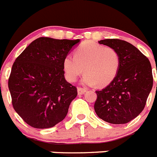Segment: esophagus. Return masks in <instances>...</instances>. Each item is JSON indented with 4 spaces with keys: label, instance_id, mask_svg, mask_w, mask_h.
<instances>
[{
    "label": "esophagus",
    "instance_id": "esophagus-1",
    "mask_svg": "<svg viewBox=\"0 0 157 157\" xmlns=\"http://www.w3.org/2000/svg\"><path fill=\"white\" fill-rule=\"evenodd\" d=\"M86 89L83 88V87H78V95H82L86 92Z\"/></svg>",
    "mask_w": 157,
    "mask_h": 157
}]
</instances>
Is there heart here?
I'll return each instance as SVG.
<instances>
[{
  "mask_svg": "<svg viewBox=\"0 0 157 157\" xmlns=\"http://www.w3.org/2000/svg\"><path fill=\"white\" fill-rule=\"evenodd\" d=\"M121 59L115 48L86 41L75 51V57L67 54L63 59V70L66 79L75 82L84 71L82 82L105 86L110 84L118 74Z\"/></svg>",
  "mask_w": 157,
  "mask_h": 157,
  "instance_id": "heart-1",
  "label": "heart"
}]
</instances>
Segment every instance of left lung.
<instances>
[{
  "mask_svg": "<svg viewBox=\"0 0 157 157\" xmlns=\"http://www.w3.org/2000/svg\"><path fill=\"white\" fill-rule=\"evenodd\" d=\"M99 44L115 48L121 65L113 81L96 91L94 109L97 116L109 123H127L144 110L152 88L151 63L137 48L125 40L106 39Z\"/></svg>",
  "mask_w": 157,
  "mask_h": 157,
  "instance_id": "left-lung-1",
  "label": "left lung"
}]
</instances>
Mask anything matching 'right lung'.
Returning a JSON list of instances; mask_svg holds the SVG:
<instances>
[{
	"label": "right lung",
	"mask_w": 157,
	"mask_h": 157,
	"mask_svg": "<svg viewBox=\"0 0 157 157\" xmlns=\"http://www.w3.org/2000/svg\"><path fill=\"white\" fill-rule=\"evenodd\" d=\"M79 40L40 37L16 58L9 78L12 105L34 128H50L68 113L77 88L65 78L63 59Z\"/></svg>",
	"instance_id": "obj_1"
}]
</instances>
